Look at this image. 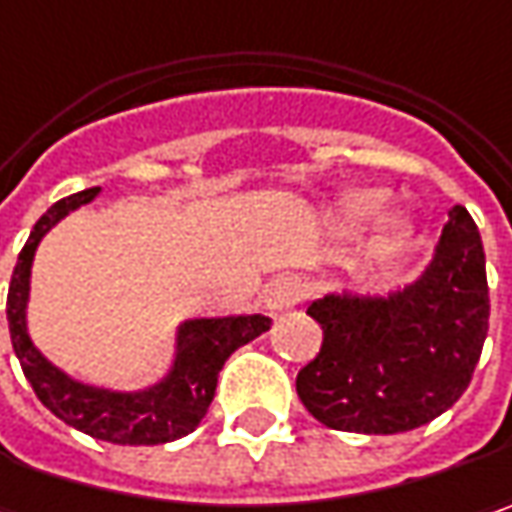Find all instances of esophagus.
Instances as JSON below:
<instances>
[{"instance_id": "34e87169", "label": "esophagus", "mask_w": 512, "mask_h": 512, "mask_svg": "<svg viewBox=\"0 0 512 512\" xmlns=\"http://www.w3.org/2000/svg\"><path fill=\"white\" fill-rule=\"evenodd\" d=\"M303 295L300 283L295 278H278L272 280L266 289H263V306L269 312H283V309H292Z\"/></svg>"}]
</instances>
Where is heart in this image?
Instances as JSON below:
<instances>
[{
	"label": "heart",
	"instance_id": "b5f03b06",
	"mask_svg": "<svg viewBox=\"0 0 512 512\" xmlns=\"http://www.w3.org/2000/svg\"><path fill=\"white\" fill-rule=\"evenodd\" d=\"M381 200H384V191L378 189H352L341 194V200L335 203V226H338V232L344 234H355L361 232L364 226L369 223V217L378 212V206H381ZM410 226V220H407V214L404 212H384L378 217V232L387 234H401L404 229Z\"/></svg>",
	"mask_w": 512,
	"mask_h": 512
}]
</instances>
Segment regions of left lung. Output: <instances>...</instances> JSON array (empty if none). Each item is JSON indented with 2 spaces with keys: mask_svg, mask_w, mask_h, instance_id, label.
<instances>
[{
  "mask_svg": "<svg viewBox=\"0 0 512 512\" xmlns=\"http://www.w3.org/2000/svg\"><path fill=\"white\" fill-rule=\"evenodd\" d=\"M306 315L321 323L323 344L295 387L321 424L364 435L430 424L470 387L490 326L478 226L456 206L415 283L389 295H323Z\"/></svg>",
  "mask_w": 512,
  "mask_h": 512,
  "instance_id": "left-lung-1",
  "label": "left lung"
}]
</instances>
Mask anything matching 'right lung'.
Masks as SVG:
<instances>
[{
	"label": "right lung",
	"instance_id": "right-lung-1",
	"mask_svg": "<svg viewBox=\"0 0 512 512\" xmlns=\"http://www.w3.org/2000/svg\"><path fill=\"white\" fill-rule=\"evenodd\" d=\"M100 189H85L54 203L36 220L34 232L22 246L8 289V326L11 344L36 398L79 433L111 444H166L189 435L209 410L217 389V375L237 346L255 341L272 321L266 315H229L194 318L177 329V352L168 375L140 392H114L91 387L54 367L28 335V295L31 266L39 240L68 212L91 203Z\"/></svg>",
	"mask_w": 512,
	"mask_h": 512
}]
</instances>
